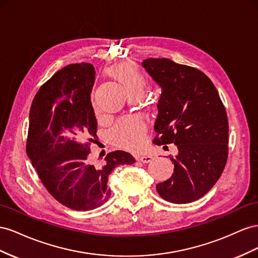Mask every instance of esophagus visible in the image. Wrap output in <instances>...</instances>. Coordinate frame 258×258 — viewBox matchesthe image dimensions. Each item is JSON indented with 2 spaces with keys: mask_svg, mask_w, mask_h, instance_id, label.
I'll return each instance as SVG.
<instances>
[{
  "mask_svg": "<svg viewBox=\"0 0 258 258\" xmlns=\"http://www.w3.org/2000/svg\"><path fill=\"white\" fill-rule=\"evenodd\" d=\"M151 159H152V157L149 156V154H139V156L137 157V161L143 162V163H149Z\"/></svg>",
  "mask_w": 258,
  "mask_h": 258,
  "instance_id": "1",
  "label": "esophagus"
}]
</instances>
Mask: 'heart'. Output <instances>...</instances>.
Instances as JSON below:
<instances>
[{
    "label": "heart",
    "instance_id": "heart-1",
    "mask_svg": "<svg viewBox=\"0 0 258 258\" xmlns=\"http://www.w3.org/2000/svg\"><path fill=\"white\" fill-rule=\"evenodd\" d=\"M107 73L116 80L132 96L141 95L147 83L144 72L132 62L116 63L107 69ZM146 136L145 123L136 117H126L115 124L111 137L116 145L138 149L144 145Z\"/></svg>",
    "mask_w": 258,
    "mask_h": 258
}]
</instances>
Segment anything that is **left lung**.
Instances as JSON below:
<instances>
[{"mask_svg": "<svg viewBox=\"0 0 258 258\" xmlns=\"http://www.w3.org/2000/svg\"><path fill=\"white\" fill-rule=\"evenodd\" d=\"M143 67L161 87L154 122L156 145L174 144V172L157 185L164 200L185 204L208 194L228 158V117L216 87L204 73L167 58H148Z\"/></svg>", "mask_w": 258, "mask_h": 258, "instance_id": "8db88e82", "label": "left lung"}]
</instances>
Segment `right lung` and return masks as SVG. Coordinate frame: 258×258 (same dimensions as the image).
<instances>
[{
  "label": "right lung",
  "instance_id": "1",
  "mask_svg": "<svg viewBox=\"0 0 258 258\" xmlns=\"http://www.w3.org/2000/svg\"><path fill=\"white\" fill-rule=\"evenodd\" d=\"M95 69L87 62L57 71L36 93L29 115L27 154L48 192L64 207L91 211L111 196L109 175L116 166L134 164L128 152L93 159L97 121L91 102Z\"/></svg>",
  "mask_w": 258,
  "mask_h": 258
}]
</instances>
